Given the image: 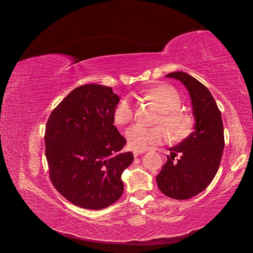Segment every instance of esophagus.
Wrapping results in <instances>:
<instances>
[{
  "mask_svg": "<svg viewBox=\"0 0 253 253\" xmlns=\"http://www.w3.org/2000/svg\"><path fill=\"white\" fill-rule=\"evenodd\" d=\"M144 152H145V150H138V149H134V150H133V153H134L135 156H138L139 154H142V153H144Z\"/></svg>",
  "mask_w": 253,
  "mask_h": 253,
  "instance_id": "1",
  "label": "esophagus"
}]
</instances>
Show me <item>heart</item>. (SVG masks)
I'll return each instance as SVG.
<instances>
[{
    "mask_svg": "<svg viewBox=\"0 0 253 253\" xmlns=\"http://www.w3.org/2000/svg\"><path fill=\"white\" fill-rule=\"evenodd\" d=\"M142 97L155 104L161 111V116L156 119V124L163 125L169 133V140L180 142L186 139L194 126L192 117L180 110L182 100L179 92L172 86L160 85L146 89ZM135 117V107L128 98L120 101L114 109L113 118L117 125L125 126L129 124ZM166 129L162 126H144L135 125L126 131L128 146L133 149L144 150L154 144H161L168 138Z\"/></svg>",
    "mask_w": 253,
    "mask_h": 253,
    "instance_id": "b5f03b06",
    "label": "heart"
}]
</instances>
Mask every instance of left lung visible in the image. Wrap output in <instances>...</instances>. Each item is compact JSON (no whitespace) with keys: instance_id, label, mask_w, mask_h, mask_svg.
Returning <instances> with one entry per match:
<instances>
[{"instance_id":"left-lung-1","label":"left lung","mask_w":253,"mask_h":253,"mask_svg":"<svg viewBox=\"0 0 253 253\" xmlns=\"http://www.w3.org/2000/svg\"><path fill=\"white\" fill-rule=\"evenodd\" d=\"M166 76L187 88L196 125L186 139L169 149L171 154L156 176V183L167 197L187 200L205 189L218 171L224 148L222 118L211 92L199 80L184 72Z\"/></svg>"}]
</instances>
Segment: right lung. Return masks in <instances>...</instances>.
Instances as JSON below:
<instances>
[{
    "label": "right lung",
    "instance_id": "obj_1",
    "mask_svg": "<svg viewBox=\"0 0 253 253\" xmlns=\"http://www.w3.org/2000/svg\"><path fill=\"white\" fill-rule=\"evenodd\" d=\"M119 97L112 87L84 84L51 112L45 128V154L52 184L74 205L100 210L124 192L122 174L133 163L119 153L126 139L113 126Z\"/></svg>",
    "mask_w": 253,
    "mask_h": 253
}]
</instances>
